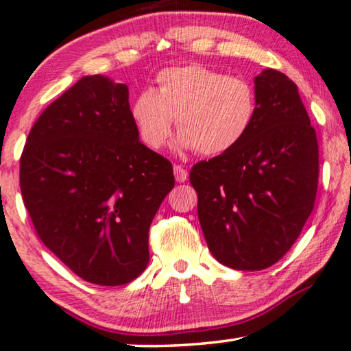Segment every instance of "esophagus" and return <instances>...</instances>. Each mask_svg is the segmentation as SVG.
I'll list each match as a JSON object with an SVG mask.
<instances>
[{
  "label": "esophagus",
  "instance_id": "esophagus-1",
  "mask_svg": "<svg viewBox=\"0 0 351 351\" xmlns=\"http://www.w3.org/2000/svg\"><path fill=\"white\" fill-rule=\"evenodd\" d=\"M173 173H175V178H176L178 182H184L187 180V170L184 169V167L175 165L173 167Z\"/></svg>",
  "mask_w": 351,
  "mask_h": 351
}]
</instances>
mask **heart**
Segmentation results:
<instances>
[{
  "instance_id": "obj_1",
  "label": "heart",
  "mask_w": 351,
  "mask_h": 351,
  "mask_svg": "<svg viewBox=\"0 0 351 351\" xmlns=\"http://www.w3.org/2000/svg\"><path fill=\"white\" fill-rule=\"evenodd\" d=\"M258 116V93L250 81L199 63L170 66L156 76L154 90L133 98L130 119L152 151L171 135L176 119L178 149L221 156L248 136Z\"/></svg>"
}]
</instances>
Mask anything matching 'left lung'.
I'll return each mask as SVG.
<instances>
[{"label": "left lung", "instance_id": "obj_1", "mask_svg": "<svg viewBox=\"0 0 351 351\" xmlns=\"http://www.w3.org/2000/svg\"><path fill=\"white\" fill-rule=\"evenodd\" d=\"M258 116L235 149L192 167L208 250L235 270H263L302 232L318 189V141L298 86L276 70L254 77Z\"/></svg>", "mask_w": 351, "mask_h": 351}]
</instances>
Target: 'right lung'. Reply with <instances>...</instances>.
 <instances>
[{"instance_id": "obj_1", "label": "right lung", "mask_w": 351, "mask_h": 351, "mask_svg": "<svg viewBox=\"0 0 351 351\" xmlns=\"http://www.w3.org/2000/svg\"><path fill=\"white\" fill-rule=\"evenodd\" d=\"M170 160L140 141L128 87L84 76L38 117L21 157L22 199L43 243L93 285L149 263V226L173 189Z\"/></svg>"}]
</instances>
